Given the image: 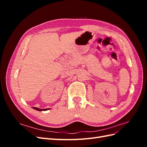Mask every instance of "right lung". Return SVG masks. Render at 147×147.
I'll list each match as a JSON object with an SVG mask.
<instances>
[{
  "label": "right lung",
  "instance_id": "add662e5",
  "mask_svg": "<svg viewBox=\"0 0 147 147\" xmlns=\"http://www.w3.org/2000/svg\"><path fill=\"white\" fill-rule=\"evenodd\" d=\"M34 109L36 110L37 111H40V112H41V111H47L48 110H50V109H39V108H37V107H32Z\"/></svg>",
  "mask_w": 147,
  "mask_h": 147
}]
</instances>
